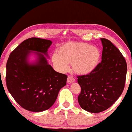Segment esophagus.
Segmentation results:
<instances>
[{"instance_id": "obj_1", "label": "esophagus", "mask_w": 132, "mask_h": 132, "mask_svg": "<svg viewBox=\"0 0 132 132\" xmlns=\"http://www.w3.org/2000/svg\"><path fill=\"white\" fill-rule=\"evenodd\" d=\"M74 82H75V79L73 76H68L67 78V83H68V84H71V83Z\"/></svg>"}]
</instances>
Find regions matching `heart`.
Here are the masks:
<instances>
[{"label": "heart", "mask_w": 132, "mask_h": 132, "mask_svg": "<svg viewBox=\"0 0 132 132\" xmlns=\"http://www.w3.org/2000/svg\"><path fill=\"white\" fill-rule=\"evenodd\" d=\"M100 57L98 48L89 44L81 42H68L57 48V54L52 56L53 64L63 73L69 69L79 75H87L97 67Z\"/></svg>", "instance_id": "heart-1"}]
</instances>
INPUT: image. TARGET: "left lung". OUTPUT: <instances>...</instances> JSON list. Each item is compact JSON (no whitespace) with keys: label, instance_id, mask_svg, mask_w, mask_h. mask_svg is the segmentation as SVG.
<instances>
[{"label":"left lung","instance_id":"8db88e82","mask_svg":"<svg viewBox=\"0 0 132 132\" xmlns=\"http://www.w3.org/2000/svg\"><path fill=\"white\" fill-rule=\"evenodd\" d=\"M100 39L101 62L88 75L77 76L79 105L91 113L105 111L116 102L124 90L127 73V63L118 48L108 39Z\"/></svg>","mask_w":132,"mask_h":132}]
</instances>
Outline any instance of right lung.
Returning a JSON list of instances; mask_svg holds the SVG:
<instances>
[{
    "label": "right lung",
    "mask_w": 132,
    "mask_h": 132,
    "mask_svg": "<svg viewBox=\"0 0 132 132\" xmlns=\"http://www.w3.org/2000/svg\"><path fill=\"white\" fill-rule=\"evenodd\" d=\"M52 44L48 39L30 38L14 50L7 61V88L15 102L28 111L49 109L67 84V76L55 71L43 55L47 56ZM32 51L37 52V59L30 64L28 57Z\"/></svg>",
    "instance_id": "1"
}]
</instances>
